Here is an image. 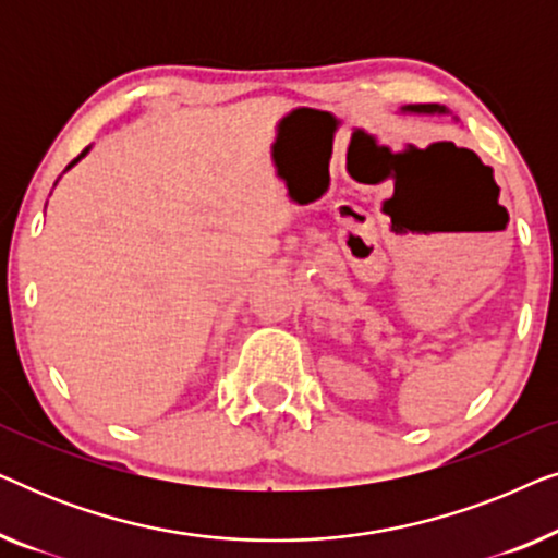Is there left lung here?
<instances>
[{"label": "left lung", "mask_w": 558, "mask_h": 558, "mask_svg": "<svg viewBox=\"0 0 558 558\" xmlns=\"http://www.w3.org/2000/svg\"><path fill=\"white\" fill-rule=\"evenodd\" d=\"M407 111H416V113H447L445 106H439V104H418V106H409Z\"/></svg>", "instance_id": "left-lung-1"}]
</instances>
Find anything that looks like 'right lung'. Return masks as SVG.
<instances>
[{
  "mask_svg": "<svg viewBox=\"0 0 558 558\" xmlns=\"http://www.w3.org/2000/svg\"><path fill=\"white\" fill-rule=\"evenodd\" d=\"M86 151H88V149H83V151H81V157H83V155H86ZM81 157H78V159H81ZM78 159H73V162H71V165H68V167H73L75 162H78Z\"/></svg>",
  "mask_w": 558,
  "mask_h": 558,
  "instance_id": "1",
  "label": "right lung"
}]
</instances>
